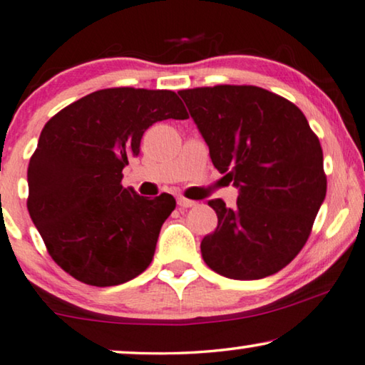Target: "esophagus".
Segmentation results:
<instances>
[{
  "instance_id": "obj_1",
  "label": "esophagus",
  "mask_w": 365,
  "mask_h": 365,
  "mask_svg": "<svg viewBox=\"0 0 365 365\" xmlns=\"http://www.w3.org/2000/svg\"><path fill=\"white\" fill-rule=\"evenodd\" d=\"M178 204L181 205V207H194V205H197V202L195 200H191V199H186V197H178Z\"/></svg>"
}]
</instances>
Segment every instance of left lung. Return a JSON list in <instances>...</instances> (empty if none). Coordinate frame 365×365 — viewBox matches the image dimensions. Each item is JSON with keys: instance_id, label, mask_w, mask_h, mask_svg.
Listing matches in <instances>:
<instances>
[{"instance_id": "8db88e82", "label": "left lung", "mask_w": 365, "mask_h": 365, "mask_svg": "<svg viewBox=\"0 0 365 365\" xmlns=\"http://www.w3.org/2000/svg\"><path fill=\"white\" fill-rule=\"evenodd\" d=\"M179 95L212 165L239 187L235 207L209 200L219 222L200 242L204 262L227 278L270 277L304 247L326 197L318 136L297 105L265 88L215 86Z\"/></svg>"}]
</instances>
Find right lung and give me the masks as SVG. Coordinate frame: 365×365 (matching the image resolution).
<instances>
[{"label": "right lung", "mask_w": 365, "mask_h": 365, "mask_svg": "<svg viewBox=\"0 0 365 365\" xmlns=\"http://www.w3.org/2000/svg\"><path fill=\"white\" fill-rule=\"evenodd\" d=\"M187 117L173 91L117 87L88 93L47 121L28 168V210L62 270L115 287L150 267L176 200L123 187V168L153 123Z\"/></svg>", "instance_id": "1"}]
</instances>
